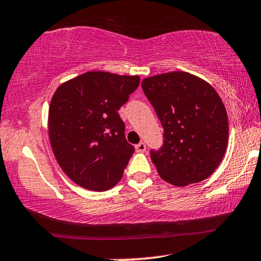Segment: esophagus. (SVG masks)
<instances>
[{
    "label": "esophagus",
    "instance_id": "obj_1",
    "mask_svg": "<svg viewBox=\"0 0 261 261\" xmlns=\"http://www.w3.org/2000/svg\"><path fill=\"white\" fill-rule=\"evenodd\" d=\"M135 148H136V152H139V153L146 152V143L140 142L139 144H136V146H135Z\"/></svg>",
    "mask_w": 261,
    "mask_h": 261
}]
</instances>
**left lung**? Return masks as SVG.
Listing matches in <instances>:
<instances>
[{"label":"left lung","mask_w":261,"mask_h":261,"mask_svg":"<svg viewBox=\"0 0 261 261\" xmlns=\"http://www.w3.org/2000/svg\"><path fill=\"white\" fill-rule=\"evenodd\" d=\"M142 90L164 128L162 147L150 149L161 177L175 186L209 177L228 141L227 114L218 92L185 71L147 77Z\"/></svg>","instance_id":"left-lung-1"}]
</instances>
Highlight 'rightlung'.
Segmentation results:
<instances>
[{
  "instance_id": "right-lung-1",
  "label": "right lung",
  "mask_w": 261,
  "mask_h": 261,
  "mask_svg": "<svg viewBox=\"0 0 261 261\" xmlns=\"http://www.w3.org/2000/svg\"><path fill=\"white\" fill-rule=\"evenodd\" d=\"M140 85L139 76L89 71L62 84L48 112L49 142L62 170L90 191L120 181L135 148L118 111Z\"/></svg>"
}]
</instances>
